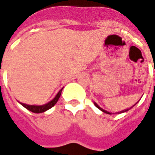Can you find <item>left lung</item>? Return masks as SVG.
<instances>
[{"mask_svg": "<svg viewBox=\"0 0 155 155\" xmlns=\"http://www.w3.org/2000/svg\"><path fill=\"white\" fill-rule=\"evenodd\" d=\"M94 105H95V106H96V107L98 108V109H100V110H101V111H103V112H104V113H106V114H111V113H110V112H108V111L104 110H103V109H101V108L100 107V106H99V105H98V104H96V103H95V102H94ZM133 106H134V105H133ZM133 106H132V107H133ZM132 107H131V108H132ZM131 108H130V109H127V110H124L120 111V112H119V113H124V112H126V111H128V110H130V109H131Z\"/></svg>", "mask_w": 155, "mask_h": 155, "instance_id": "left-lung-1", "label": "left lung"}]
</instances>
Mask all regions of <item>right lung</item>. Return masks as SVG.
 <instances>
[{"instance_id":"add662e5","label":"right lung","mask_w":155,"mask_h":155,"mask_svg":"<svg viewBox=\"0 0 155 155\" xmlns=\"http://www.w3.org/2000/svg\"><path fill=\"white\" fill-rule=\"evenodd\" d=\"M61 91H62V89L58 92V94L55 95V97L52 101H50L47 104H43V105H29V104H23V103H21V104L22 106H24L25 109H27L28 110L31 111L33 113H37V114H39V113H43L45 111L48 110L49 109L53 107L54 104L57 103L58 100H59V98L61 96Z\"/></svg>"}]
</instances>
